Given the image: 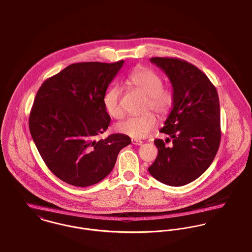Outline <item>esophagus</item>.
Segmentation results:
<instances>
[{"label":"esophagus","mask_w":252,"mask_h":252,"mask_svg":"<svg viewBox=\"0 0 252 252\" xmlns=\"http://www.w3.org/2000/svg\"><path fill=\"white\" fill-rule=\"evenodd\" d=\"M131 142H132L133 145H136V146H142L143 145V141H141L139 139H132Z\"/></svg>","instance_id":"obj_1"}]
</instances>
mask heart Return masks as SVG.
Wrapping results in <instances>:
<instances>
[{
	"instance_id": "b5f03b06",
	"label": "heart",
	"mask_w": 252,
	"mask_h": 252,
	"mask_svg": "<svg viewBox=\"0 0 252 252\" xmlns=\"http://www.w3.org/2000/svg\"><path fill=\"white\" fill-rule=\"evenodd\" d=\"M126 83L146 95L144 110L153 109L159 115L167 114L174 104V92L163 85V79L155 70L147 67L137 68L126 78ZM122 90L118 85L108 88L102 97L106 112L113 118L123 116L120 104ZM157 120L155 114L147 111L139 116L129 117L116 126L117 131L134 139L145 138L155 128Z\"/></svg>"
}]
</instances>
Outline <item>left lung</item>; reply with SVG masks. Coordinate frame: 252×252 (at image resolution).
<instances>
[{
  "mask_svg": "<svg viewBox=\"0 0 252 252\" xmlns=\"http://www.w3.org/2000/svg\"><path fill=\"white\" fill-rule=\"evenodd\" d=\"M151 61L170 78L174 99L160 129L170 136L173 146L165 147L163 140L155 139L158 155L149 172L166 185L183 186L203 174L218 153L221 136L218 92L203 72L185 60L153 58Z\"/></svg>",
  "mask_w": 252,
  "mask_h": 252,
  "instance_id": "obj_1",
  "label": "left lung"
}]
</instances>
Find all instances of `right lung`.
Segmentation results:
<instances>
[{
  "instance_id": "1",
  "label": "right lung",
  "mask_w": 252,
  "mask_h": 252,
  "mask_svg": "<svg viewBox=\"0 0 252 252\" xmlns=\"http://www.w3.org/2000/svg\"><path fill=\"white\" fill-rule=\"evenodd\" d=\"M124 60L74 63L40 86L29 126L50 171L78 187L96 184L110 174L120 151L131 143L115 133L97 140L109 124L103 95Z\"/></svg>"
}]
</instances>
